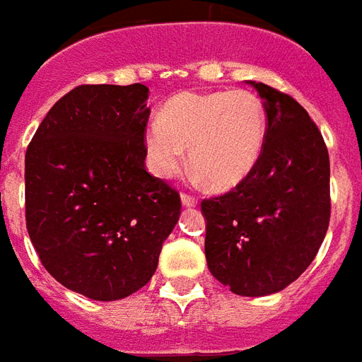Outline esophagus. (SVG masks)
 Returning <instances> with one entry per match:
<instances>
[{
	"label": "esophagus",
	"mask_w": 362,
	"mask_h": 362,
	"mask_svg": "<svg viewBox=\"0 0 362 362\" xmlns=\"http://www.w3.org/2000/svg\"><path fill=\"white\" fill-rule=\"evenodd\" d=\"M181 202H183V206L187 208H192L197 206V197H192V194H189V192H181Z\"/></svg>",
	"instance_id": "esophagus-1"
}]
</instances>
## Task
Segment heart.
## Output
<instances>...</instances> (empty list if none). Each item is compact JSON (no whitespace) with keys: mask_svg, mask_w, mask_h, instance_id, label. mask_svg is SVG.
Listing matches in <instances>:
<instances>
[{"mask_svg":"<svg viewBox=\"0 0 362 362\" xmlns=\"http://www.w3.org/2000/svg\"><path fill=\"white\" fill-rule=\"evenodd\" d=\"M266 139L264 107L249 92H183L162 105L144 131L154 175L170 179L189 158L216 189L233 187L250 173Z\"/></svg>","mask_w":362,"mask_h":362,"instance_id":"1","label":"heart"}]
</instances>
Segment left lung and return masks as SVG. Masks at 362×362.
Instances as JSON below:
<instances>
[{
  "mask_svg": "<svg viewBox=\"0 0 362 362\" xmlns=\"http://www.w3.org/2000/svg\"><path fill=\"white\" fill-rule=\"evenodd\" d=\"M264 98L266 139L257 165L200 202L208 268L229 291L262 297L293 284L315 260L329 226V156L307 110L286 92Z\"/></svg>",
  "mask_w": 362,
  "mask_h": 362,
  "instance_id": "obj_1",
  "label": "left lung"
}]
</instances>
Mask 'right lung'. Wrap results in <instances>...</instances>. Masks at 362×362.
Masks as SVG:
<instances>
[{
    "instance_id": "right-lung-1",
    "label": "right lung",
    "mask_w": 362,
    "mask_h": 362,
    "mask_svg": "<svg viewBox=\"0 0 362 362\" xmlns=\"http://www.w3.org/2000/svg\"><path fill=\"white\" fill-rule=\"evenodd\" d=\"M148 88L81 84L59 98L25 156V216L42 266L94 300L154 276L181 197L144 168Z\"/></svg>"
}]
</instances>
